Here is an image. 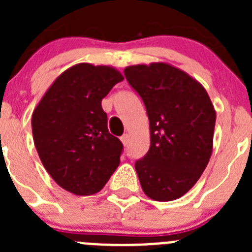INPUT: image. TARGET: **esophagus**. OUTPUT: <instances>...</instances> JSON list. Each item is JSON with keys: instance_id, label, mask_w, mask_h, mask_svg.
<instances>
[{"instance_id": "obj_1", "label": "esophagus", "mask_w": 252, "mask_h": 252, "mask_svg": "<svg viewBox=\"0 0 252 252\" xmlns=\"http://www.w3.org/2000/svg\"><path fill=\"white\" fill-rule=\"evenodd\" d=\"M121 141H122V144H124L125 146L127 145L128 141H130V135H128V133H125V135H122Z\"/></svg>"}]
</instances>
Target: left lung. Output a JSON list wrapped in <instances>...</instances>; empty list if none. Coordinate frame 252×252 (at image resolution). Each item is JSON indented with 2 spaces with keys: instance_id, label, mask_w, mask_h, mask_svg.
<instances>
[{
  "instance_id": "8db88e82",
  "label": "left lung",
  "mask_w": 252,
  "mask_h": 252,
  "mask_svg": "<svg viewBox=\"0 0 252 252\" xmlns=\"http://www.w3.org/2000/svg\"><path fill=\"white\" fill-rule=\"evenodd\" d=\"M125 75L144 101L150 126V149L135 162L141 188L154 201H174L211 159L215 107L197 79L171 64L130 65Z\"/></svg>"
}]
</instances>
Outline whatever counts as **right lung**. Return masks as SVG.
I'll use <instances>...</instances> for the list:
<instances>
[{
	"mask_svg": "<svg viewBox=\"0 0 252 252\" xmlns=\"http://www.w3.org/2000/svg\"><path fill=\"white\" fill-rule=\"evenodd\" d=\"M124 75L110 65L64 70L31 119L39 158L55 183L75 195L99 192L120 164L122 142L107 128L102 99Z\"/></svg>",
	"mask_w": 252,
	"mask_h": 252,
	"instance_id": "obj_1",
	"label": "right lung"
}]
</instances>
